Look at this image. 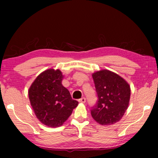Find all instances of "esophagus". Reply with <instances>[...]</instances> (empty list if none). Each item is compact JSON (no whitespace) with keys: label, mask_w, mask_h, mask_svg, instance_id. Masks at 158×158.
<instances>
[{"label":"esophagus","mask_w":158,"mask_h":158,"mask_svg":"<svg viewBox=\"0 0 158 158\" xmlns=\"http://www.w3.org/2000/svg\"><path fill=\"white\" fill-rule=\"evenodd\" d=\"M79 102L80 103H85V101H86V99L85 98H84V97H83V98H81V99H79Z\"/></svg>","instance_id":"obj_1"}]
</instances>
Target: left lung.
<instances>
[{"mask_svg":"<svg viewBox=\"0 0 158 158\" xmlns=\"http://www.w3.org/2000/svg\"><path fill=\"white\" fill-rule=\"evenodd\" d=\"M98 101L91 109L94 119L101 125H111L122 119L129 106V83L116 73L101 70L92 74Z\"/></svg>","mask_w":158,"mask_h":158,"instance_id":"left-lung-1","label":"left lung"}]
</instances>
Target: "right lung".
<instances>
[{
	"label": "right lung",
	"mask_w": 158,
	"mask_h": 158,
	"mask_svg": "<svg viewBox=\"0 0 158 158\" xmlns=\"http://www.w3.org/2000/svg\"><path fill=\"white\" fill-rule=\"evenodd\" d=\"M60 70L48 69L36 77L29 89L30 103L36 118L49 127L62 126L78 105L62 84Z\"/></svg>",
	"instance_id": "obj_1"
}]
</instances>
